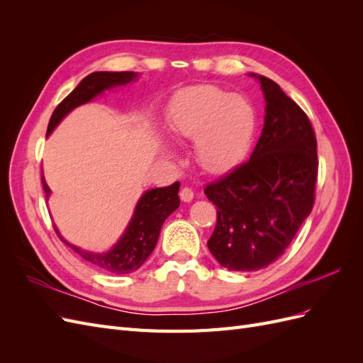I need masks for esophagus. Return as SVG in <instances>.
Listing matches in <instances>:
<instances>
[{
  "label": "esophagus",
  "instance_id": "34e87169",
  "mask_svg": "<svg viewBox=\"0 0 363 363\" xmlns=\"http://www.w3.org/2000/svg\"><path fill=\"white\" fill-rule=\"evenodd\" d=\"M180 199L183 203H191L194 200V192L189 188H183L180 191Z\"/></svg>",
  "mask_w": 363,
  "mask_h": 363
}]
</instances>
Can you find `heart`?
<instances>
[{
  "label": "heart",
  "mask_w": 363,
  "mask_h": 363,
  "mask_svg": "<svg viewBox=\"0 0 363 363\" xmlns=\"http://www.w3.org/2000/svg\"><path fill=\"white\" fill-rule=\"evenodd\" d=\"M174 138L195 139V156L211 174H225L242 163L257 130V112L244 95L199 84L174 95L167 112ZM164 155H169L164 150Z\"/></svg>",
  "instance_id": "obj_1"
}]
</instances>
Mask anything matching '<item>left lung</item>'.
I'll return each instance as SVG.
<instances>
[{
    "mask_svg": "<svg viewBox=\"0 0 363 363\" xmlns=\"http://www.w3.org/2000/svg\"><path fill=\"white\" fill-rule=\"evenodd\" d=\"M265 98V124L248 162L206 186L216 206L207 247L230 271H259L292 242L315 201L316 138L300 106L267 77L250 74Z\"/></svg>",
    "mask_w": 363,
    "mask_h": 363,
    "instance_id": "1",
    "label": "left lung"
}]
</instances>
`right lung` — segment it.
I'll use <instances>...</instances> for the list:
<instances>
[{"instance_id": "add662e5", "label": "right lung", "mask_w": 363, "mask_h": 363, "mask_svg": "<svg viewBox=\"0 0 363 363\" xmlns=\"http://www.w3.org/2000/svg\"><path fill=\"white\" fill-rule=\"evenodd\" d=\"M138 72L131 71H98L84 77L79 83V86H77L75 89L56 107V111L52 112L47 130V136L52 133V130L60 124V121L69 112H72L75 107L92 101L94 98L104 94L106 91L113 89V87L125 86L131 82H135L138 80ZM42 183L48 200L51 195V189L48 188L43 175ZM179 189L180 183L175 182L174 184L167 186V188L150 189L142 194L139 201L136 203L133 216H131L123 236L118 239V242L108 251L95 252L83 250L74 244H69L68 240L60 235L56 225H54V230H56V233L62 239L63 244L71 247L77 255L82 256L86 262H89L92 267L104 272L113 274L133 272L144 265V262L150 257L152 250H155L164 219L179 208Z\"/></svg>"}]
</instances>
